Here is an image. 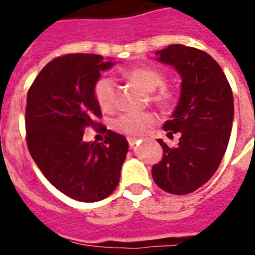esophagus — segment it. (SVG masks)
Instances as JSON below:
<instances>
[{
	"instance_id": "obj_1",
	"label": "esophagus",
	"mask_w": 255,
	"mask_h": 255,
	"mask_svg": "<svg viewBox=\"0 0 255 255\" xmlns=\"http://www.w3.org/2000/svg\"><path fill=\"white\" fill-rule=\"evenodd\" d=\"M137 142H138V140L135 139V138H128V143H129L130 148H135V145H137Z\"/></svg>"
}]
</instances>
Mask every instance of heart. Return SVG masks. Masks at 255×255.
<instances>
[{
  "mask_svg": "<svg viewBox=\"0 0 255 255\" xmlns=\"http://www.w3.org/2000/svg\"><path fill=\"white\" fill-rule=\"evenodd\" d=\"M126 76L133 81L138 82L146 91L152 92L150 96L151 102L161 109H168L175 101V94L169 87H161L158 92L155 90L164 84V75L161 71L146 66L133 68L126 71ZM94 96L99 106L104 111H113L117 104V91L116 82L112 78L102 76L96 81L94 87ZM156 123V117L151 112L144 113H126L113 121V129L118 133L137 138L143 135L150 127Z\"/></svg>",
  "mask_w": 255,
  "mask_h": 255,
  "instance_id": "obj_1",
  "label": "heart"
}]
</instances>
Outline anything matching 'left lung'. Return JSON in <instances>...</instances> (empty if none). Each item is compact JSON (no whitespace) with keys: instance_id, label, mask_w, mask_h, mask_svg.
Instances as JSON below:
<instances>
[{"instance_id":"obj_1","label":"left lung","mask_w":255,"mask_h":255,"mask_svg":"<svg viewBox=\"0 0 255 255\" xmlns=\"http://www.w3.org/2000/svg\"><path fill=\"white\" fill-rule=\"evenodd\" d=\"M158 61L174 66L181 76V94L163 129L181 134L175 148H163V159L151 169L164 191L186 195L216 173L230 142L235 105L232 89L217 61L200 49L171 44L155 53Z\"/></svg>"}]
</instances>
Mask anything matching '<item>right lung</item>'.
<instances>
[{
    "label": "right lung",
    "mask_w": 255,
    "mask_h": 255,
    "mask_svg": "<svg viewBox=\"0 0 255 255\" xmlns=\"http://www.w3.org/2000/svg\"><path fill=\"white\" fill-rule=\"evenodd\" d=\"M113 65L96 54H66L48 63L28 90V150L48 181L78 201L111 195L127 155V139L97 122L102 113L94 87ZM87 127L105 130L107 140L85 142Z\"/></svg>",
    "instance_id": "right-lung-1"
}]
</instances>
